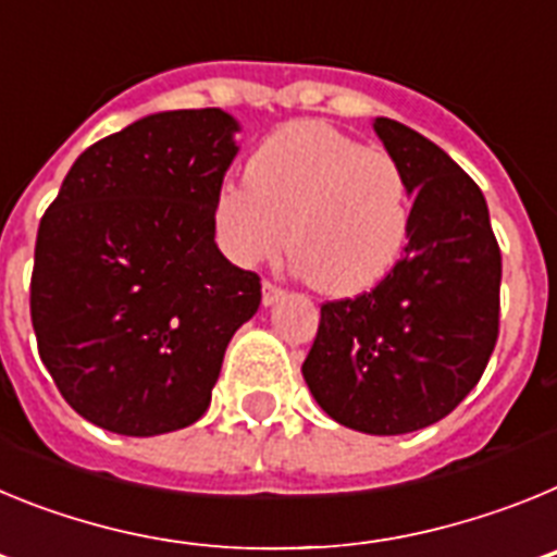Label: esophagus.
I'll list each match as a JSON object with an SVG mask.
<instances>
[{
  "mask_svg": "<svg viewBox=\"0 0 557 557\" xmlns=\"http://www.w3.org/2000/svg\"><path fill=\"white\" fill-rule=\"evenodd\" d=\"M282 295H284V289L275 287L273 282H264L262 284V304H264V307H273V304L278 301Z\"/></svg>",
  "mask_w": 557,
  "mask_h": 557,
  "instance_id": "obj_1",
  "label": "esophagus"
}]
</instances>
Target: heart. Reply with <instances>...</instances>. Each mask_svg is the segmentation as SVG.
I'll return each instance as SVG.
<instances>
[{
	"label": "heart",
	"instance_id": "obj_1",
	"mask_svg": "<svg viewBox=\"0 0 557 557\" xmlns=\"http://www.w3.org/2000/svg\"><path fill=\"white\" fill-rule=\"evenodd\" d=\"M211 228L236 264L262 262L287 231L304 278L318 293L348 298L385 282L405 256L412 195L387 152L326 122H289L250 152L245 184L214 191Z\"/></svg>",
	"mask_w": 557,
	"mask_h": 557
}]
</instances>
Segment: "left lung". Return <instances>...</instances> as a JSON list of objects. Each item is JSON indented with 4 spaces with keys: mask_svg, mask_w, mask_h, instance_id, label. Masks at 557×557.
Segmentation results:
<instances>
[{
    "mask_svg": "<svg viewBox=\"0 0 557 557\" xmlns=\"http://www.w3.org/2000/svg\"><path fill=\"white\" fill-rule=\"evenodd\" d=\"M373 131L416 191L410 243L371 293L323 304L301 373L337 424L405 435L449 416L488 366L502 253L480 186L441 147L387 116Z\"/></svg>",
    "mask_w": 557,
    "mask_h": 557,
    "instance_id": "8db88e82",
    "label": "left lung"
}]
</instances>
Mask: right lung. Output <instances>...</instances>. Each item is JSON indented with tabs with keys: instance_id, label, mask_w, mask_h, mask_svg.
<instances>
[{
	"instance_id": "add662e5",
	"label": "right lung",
	"mask_w": 557,
	"mask_h": 557,
	"mask_svg": "<svg viewBox=\"0 0 557 557\" xmlns=\"http://www.w3.org/2000/svg\"><path fill=\"white\" fill-rule=\"evenodd\" d=\"M239 122L141 116L77 156L38 225L29 318L69 407L116 435L195 424L262 282L220 253L211 200Z\"/></svg>"
}]
</instances>
